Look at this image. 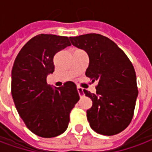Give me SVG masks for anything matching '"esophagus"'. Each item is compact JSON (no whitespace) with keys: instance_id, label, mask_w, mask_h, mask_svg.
I'll use <instances>...</instances> for the list:
<instances>
[{"instance_id":"esophagus-1","label":"esophagus","mask_w":152,"mask_h":152,"mask_svg":"<svg viewBox=\"0 0 152 152\" xmlns=\"http://www.w3.org/2000/svg\"><path fill=\"white\" fill-rule=\"evenodd\" d=\"M77 91H78V93H79L80 96H83V94H84V92H83V89H82L81 88L77 87Z\"/></svg>"}]
</instances>
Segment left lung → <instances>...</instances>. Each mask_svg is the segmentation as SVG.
<instances>
[{"label": "left lung", "mask_w": 152, "mask_h": 152, "mask_svg": "<svg viewBox=\"0 0 152 152\" xmlns=\"http://www.w3.org/2000/svg\"><path fill=\"white\" fill-rule=\"evenodd\" d=\"M72 44L87 52L89 64L85 75L98 82L96 93L84 89L93 101L87 110L91 128L103 135H114L132 120L138 96L136 74L122 49L107 37L87 34L70 37Z\"/></svg>", "instance_id": "8db88e82"}]
</instances>
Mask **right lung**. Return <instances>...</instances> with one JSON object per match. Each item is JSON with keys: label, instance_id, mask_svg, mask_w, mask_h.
Instances as JSON below:
<instances>
[{"label": "right lung", "instance_id": "obj_1", "mask_svg": "<svg viewBox=\"0 0 152 152\" xmlns=\"http://www.w3.org/2000/svg\"><path fill=\"white\" fill-rule=\"evenodd\" d=\"M68 46L64 36H34L19 51L12 68L11 93L17 110L28 129L42 138L67 130L71 110L80 99L73 82L59 88L47 83V76L55 71L54 56Z\"/></svg>", "mask_w": 152, "mask_h": 152}]
</instances>
